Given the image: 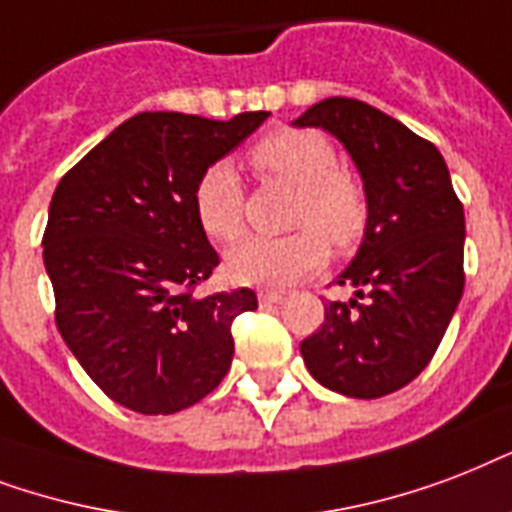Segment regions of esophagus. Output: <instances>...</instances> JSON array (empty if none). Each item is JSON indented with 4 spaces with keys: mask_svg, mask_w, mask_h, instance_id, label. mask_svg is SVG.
<instances>
[{
    "mask_svg": "<svg viewBox=\"0 0 512 512\" xmlns=\"http://www.w3.org/2000/svg\"><path fill=\"white\" fill-rule=\"evenodd\" d=\"M259 301H261V304H280V301H283V293L259 291Z\"/></svg>",
    "mask_w": 512,
    "mask_h": 512,
    "instance_id": "1",
    "label": "esophagus"
}]
</instances>
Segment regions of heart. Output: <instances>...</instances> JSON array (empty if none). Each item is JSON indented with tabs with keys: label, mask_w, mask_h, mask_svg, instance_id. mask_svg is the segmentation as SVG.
<instances>
[{
	"label": "heart",
	"mask_w": 512,
	"mask_h": 512,
	"mask_svg": "<svg viewBox=\"0 0 512 512\" xmlns=\"http://www.w3.org/2000/svg\"><path fill=\"white\" fill-rule=\"evenodd\" d=\"M253 162L269 178L296 189L288 224L301 227L285 237H248L227 253L232 280L285 288L318 272L328 245L350 251L368 227L363 186L339 170L334 144L318 130H280L253 149ZM243 184L227 160L213 162L194 186L200 227L219 243H232L245 224Z\"/></svg>",
	"instance_id": "b5f03b06"
}]
</instances>
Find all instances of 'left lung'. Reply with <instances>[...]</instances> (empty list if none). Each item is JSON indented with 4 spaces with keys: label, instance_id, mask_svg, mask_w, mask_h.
Segmentation results:
<instances>
[{
    "label": "left lung",
    "instance_id": "left-lung-1",
    "mask_svg": "<svg viewBox=\"0 0 512 512\" xmlns=\"http://www.w3.org/2000/svg\"><path fill=\"white\" fill-rule=\"evenodd\" d=\"M323 128L347 149L363 181L368 227L301 358L323 387L382 398L406 387L438 350L465 288V211L441 152L355 98H326L293 120Z\"/></svg>",
    "mask_w": 512,
    "mask_h": 512
}]
</instances>
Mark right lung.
Returning a JSON list of instances; mask_svg holds the SVG:
<instances>
[{"label":"right lung","instance_id":"right-lung-1","mask_svg":"<svg viewBox=\"0 0 512 512\" xmlns=\"http://www.w3.org/2000/svg\"><path fill=\"white\" fill-rule=\"evenodd\" d=\"M267 117L136 114L55 189L42 237L55 323L114 403L176 414L227 376L232 320L259 301L251 288L192 293L219 264L194 213V186Z\"/></svg>","mask_w":512,"mask_h":512}]
</instances>
